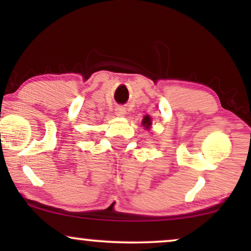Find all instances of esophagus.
Segmentation results:
<instances>
[{"instance_id":"esophagus-1","label":"esophagus","mask_w":251,"mask_h":251,"mask_svg":"<svg viewBox=\"0 0 251 251\" xmlns=\"http://www.w3.org/2000/svg\"><path fill=\"white\" fill-rule=\"evenodd\" d=\"M126 108L122 107V106H119V107L115 108V114L118 116H123L126 114Z\"/></svg>"}]
</instances>
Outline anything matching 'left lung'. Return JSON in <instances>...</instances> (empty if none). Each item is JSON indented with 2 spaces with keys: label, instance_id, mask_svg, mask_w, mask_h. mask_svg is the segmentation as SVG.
<instances>
[{
  "label": "left lung",
  "instance_id": "8db88e82",
  "mask_svg": "<svg viewBox=\"0 0 251 251\" xmlns=\"http://www.w3.org/2000/svg\"><path fill=\"white\" fill-rule=\"evenodd\" d=\"M151 125H152V122H151V118H150L149 115H146L145 118L143 119V126H144V128H146V129H150Z\"/></svg>",
  "mask_w": 251,
  "mask_h": 251
}]
</instances>
